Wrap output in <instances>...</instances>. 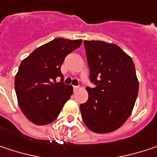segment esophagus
Here are the masks:
<instances>
[{"mask_svg":"<svg viewBox=\"0 0 157 157\" xmlns=\"http://www.w3.org/2000/svg\"><path fill=\"white\" fill-rule=\"evenodd\" d=\"M74 90H75V91H77V90H79V86H75V85H74Z\"/></svg>","mask_w":157,"mask_h":157,"instance_id":"esophagus-1","label":"esophagus"}]
</instances>
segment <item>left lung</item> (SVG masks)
<instances>
[{
    "instance_id": "8db88e82",
    "label": "left lung",
    "mask_w": 157,
    "mask_h": 157,
    "mask_svg": "<svg viewBox=\"0 0 157 157\" xmlns=\"http://www.w3.org/2000/svg\"><path fill=\"white\" fill-rule=\"evenodd\" d=\"M90 80L96 87L80 105L82 121L95 133L112 132L130 116L138 93V80L131 57L115 44L84 40Z\"/></svg>"
}]
</instances>
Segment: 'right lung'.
<instances>
[{
  "label": "right lung",
  "instance_id": "right-lung-1",
  "mask_svg": "<svg viewBox=\"0 0 157 157\" xmlns=\"http://www.w3.org/2000/svg\"><path fill=\"white\" fill-rule=\"evenodd\" d=\"M82 40L56 38L26 57L15 75V91L23 114L37 126L55 121L73 94V86L56 82L65 56ZM63 81V79L61 80Z\"/></svg>",
  "mask_w": 157,
  "mask_h": 157
}]
</instances>
